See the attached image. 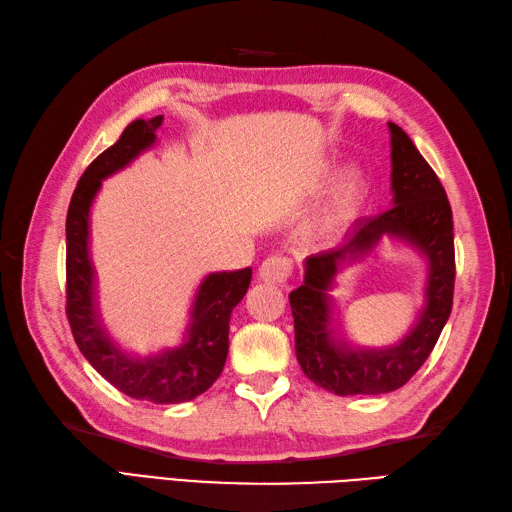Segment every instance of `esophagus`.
I'll return each mask as SVG.
<instances>
[{
    "label": "esophagus",
    "mask_w": 512,
    "mask_h": 512,
    "mask_svg": "<svg viewBox=\"0 0 512 512\" xmlns=\"http://www.w3.org/2000/svg\"><path fill=\"white\" fill-rule=\"evenodd\" d=\"M292 275V261L281 255H270L259 266V279L266 283H285Z\"/></svg>",
    "instance_id": "1"
}]
</instances>
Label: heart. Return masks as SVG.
Instances as JSON below:
<instances>
[{
  "label": "heart",
  "instance_id": "1",
  "mask_svg": "<svg viewBox=\"0 0 512 512\" xmlns=\"http://www.w3.org/2000/svg\"><path fill=\"white\" fill-rule=\"evenodd\" d=\"M368 198L366 176L360 170L342 172L318 211L310 227V237L316 244H331L340 240L351 224L358 220Z\"/></svg>",
  "mask_w": 512,
  "mask_h": 512
}]
</instances>
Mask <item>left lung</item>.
<instances>
[{
  "mask_svg": "<svg viewBox=\"0 0 512 512\" xmlns=\"http://www.w3.org/2000/svg\"><path fill=\"white\" fill-rule=\"evenodd\" d=\"M392 207L355 224L340 246L305 259L303 285L290 292L294 347L303 373L334 395H384L401 388L430 358L454 301V220L445 189L412 139L388 122ZM384 234L412 243L428 259L426 305L418 323L397 345L351 350L330 327L328 296L344 263L367 254Z\"/></svg>",
  "mask_w": 512,
  "mask_h": 512,
  "instance_id": "8db88e82",
  "label": "left lung"
}]
</instances>
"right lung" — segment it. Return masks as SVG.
Here are the masks:
<instances>
[{"instance_id":"add662e5","label":"right lung","mask_w":512,"mask_h":512,"mask_svg":"<svg viewBox=\"0 0 512 512\" xmlns=\"http://www.w3.org/2000/svg\"><path fill=\"white\" fill-rule=\"evenodd\" d=\"M163 115L135 120L95 159L67 209V318L80 353L124 395L152 403H183L202 395L220 377L229 353L233 307L244 299L253 270L211 272L196 292L183 344L133 358L106 334L95 303V272L89 257V213L106 176L120 172L157 141Z\"/></svg>"}]
</instances>
